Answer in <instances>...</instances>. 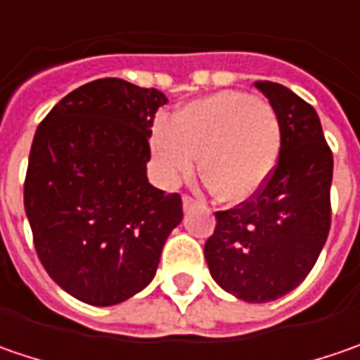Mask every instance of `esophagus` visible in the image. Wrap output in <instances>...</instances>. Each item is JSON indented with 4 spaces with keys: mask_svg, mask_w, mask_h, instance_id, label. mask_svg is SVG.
Listing matches in <instances>:
<instances>
[{
    "mask_svg": "<svg viewBox=\"0 0 360 360\" xmlns=\"http://www.w3.org/2000/svg\"><path fill=\"white\" fill-rule=\"evenodd\" d=\"M195 205H197V201L193 199V197H189V195L183 197V207H185V210H189V207H195Z\"/></svg>",
    "mask_w": 360,
    "mask_h": 360,
    "instance_id": "1",
    "label": "esophagus"
}]
</instances>
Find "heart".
<instances>
[{"instance_id":"obj_1","label":"heart","mask_w":360,"mask_h":360,"mask_svg":"<svg viewBox=\"0 0 360 360\" xmlns=\"http://www.w3.org/2000/svg\"><path fill=\"white\" fill-rule=\"evenodd\" d=\"M282 149V122L268 102L245 92H217L189 102L175 120H159L150 150L167 183L199 173L213 195L242 203L272 177Z\"/></svg>"}]
</instances>
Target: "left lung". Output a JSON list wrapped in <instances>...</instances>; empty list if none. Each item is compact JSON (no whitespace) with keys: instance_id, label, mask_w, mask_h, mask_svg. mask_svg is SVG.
Wrapping results in <instances>:
<instances>
[{"instance_id":"8db88e82","label":"left lung","mask_w":360,"mask_h":360,"mask_svg":"<svg viewBox=\"0 0 360 360\" xmlns=\"http://www.w3.org/2000/svg\"><path fill=\"white\" fill-rule=\"evenodd\" d=\"M256 88L282 122L280 159L258 195L215 213L205 259L226 292L270 302L304 280L328 238L333 150L308 102L268 80Z\"/></svg>"}]
</instances>
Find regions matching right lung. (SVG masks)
<instances>
[{"label": "right lung", "mask_w": 360, "mask_h": 360, "mask_svg": "<svg viewBox=\"0 0 360 360\" xmlns=\"http://www.w3.org/2000/svg\"><path fill=\"white\" fill-rule=\"evenodd\" d=\"M163 92L120 78L72 90L39 122L24 205L50 278L92 306L129 300L155 278L179 193L147 179L149 136Z\"/></svg>", "instance_id": "right-lung-1"}]
</instances>
